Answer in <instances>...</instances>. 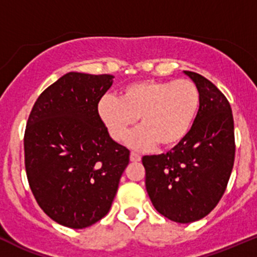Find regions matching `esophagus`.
Segmentation results:
<instances>
[{
    "label": "esophagus",
    "instance_id": "34e87169",
    "mask_svg": "<svg viewBox=\"0 0 257 257\" xmlns=\"http://www.w3.org/2000/svg\"><path fill=\"white\" fill-rule=\"evenodd\" d=\"M130 161H131V162H140V161H141V156H139L137 153L131 152V155H130Z\"/></svg>",
    "mask_w": 257,
    "mask_h": 257
}]
</instances>
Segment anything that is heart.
I'll use <instances>...</instances> for the list:
<instances>
[{
    "mask_svg": "<svg viewBox=\"0 0 257 257\" xmlns=\"http://www.w3.org/2000/svg\"><path fill=\"white\" fill-rule=\"evenodd\" d=\"M200 105L197 85L187 79L177 81L141 80L125 86L120 99L104 95L97 101V115L111 139L121 141L140 121L126 145L136 151L174 147L189 134Z\"/></svg>",
    "mask_w": 257,
    "mask_h": 257,
    "instance_id": "1",
    "label": "heart"
}]
</instances>
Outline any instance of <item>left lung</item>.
<instances>
[{"mask_svg": "<svg viewBox=\"0 0 257 257\" xmlns=\"http://www.w3.org/2000/svg\"><path fill=\"white\" fill-rule=\"evenodd\" d=\"M197 85L200 105L186 139L167 153L144 156L146 189L153 207L172 221L193 223L223 197L235 157L229 101L211 81L183 71Z\"/></svg>", "mask_w": 257, "mask_h": 257, "instance_id": "1", "label": "left lung"}]
</instances>
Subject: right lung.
Masks as SVG:
<instances>
[{"label":"right lung","instance_id":"add662e5","mask_svg":"<svg viewBox=\"0 0 257 257\" xmlns=\"http://www.w3.org/2000/svg\"><path fill=\"white\" fill-rule=\"evenodd\" d=\"M110 74L70 71L37 99L25 132L30 187L44 213L63 226L88 227L109 213L130 151L110 137L97 101Z\"/></svg>","mask_w":257,"mask_h":257}]
</instances>
